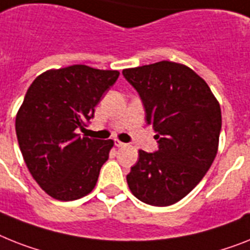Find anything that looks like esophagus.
<instances>
[{
  "mask_svg": "<svg viewBox=\"0 0 250 250\" xmlns=\"http://www.w3.org/2000/svg\"><path fill=\"white\" fill-rule=\"evenodd\" d=\"M115 146H116V147H119V148H121V147H125L126 144L123 143V142H120V140H116V142H115Z\"/></svg>",
  "mask_w": 250,
  "mask_h": 250,
  "instance_id": "34e87169",
  "label": "esophagus"
}]
</instances>
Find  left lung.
Listing matches in <instances>:
<instances>
[{
	"label": "left lung",
	"mask_w": 250,
	"mask_h": 250,
	"mask_svg": "<svg viewBox=\"0 0 250 250\" xmlns=\"http://www.w3.org/2000/svg\"><path fill=\"white\" fill-rule=\"evenodd\" d=\"M139 94L158 149L139 150L126 180L144 203L166 207L203 179L218 148L221 108L208 84L181 63L160 61L123 70Z\"/></svg>",
	"instance_id": "1"
}]
</instances>
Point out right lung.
<instances>
[{
    "label": "right lung",
    "instance_id": "add662e5",
    "mask_svg": "<svg viewBox=\"0 0 250 250\" xmlns=\"http://www.w3.org/2000/svg\"><path fill=\"white\" fill-rule=\"evenodd\" d=\"M116 70L85 65L48 70L29 86L18 111L16 137L29 172L57 201H75L96 187L113 140L82 137Z\"/></svg>",
    "mask_w": 250,
    "mask_h": 250
}]
</instances>
